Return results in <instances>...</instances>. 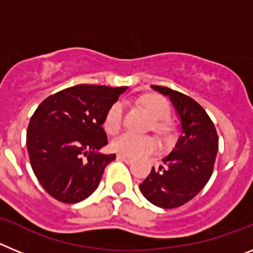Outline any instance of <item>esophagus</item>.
<instances>
[{"instance_id": "1", "label": "esophagus", "mask_w": 253, "mask_h": 253, "mask_svg": "<svg viewBox=\"0 0 253 253\" xmlns=\"http://www.w3.org/2000/svg\"><path fill=\"white\" fill-rule=\"evenodd\" d=\"M116 158H118L119 161H123V162H125V163H130L131 162L130 158L126 157V156H124V154H118V156H116Z\"/></svg>"}]
</instances>
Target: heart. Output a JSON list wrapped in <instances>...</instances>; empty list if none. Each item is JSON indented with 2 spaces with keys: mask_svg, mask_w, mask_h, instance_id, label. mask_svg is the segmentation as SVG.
<instances>
[{
  "mask_svg": "<svg viewBox=\"0 0 253 253\" xmlns=\"http://www.w3.org/2000/svg\"><path fill=\"white\" fill-rule=\"evenodd\" d=\"M143 106L146 107V110L151 115L152 119L154 120L153 129L158 133H167L169 125L166 120L169 118V105L166 100L157 95H148L144 96L142 99ZM123 113H124V106L122 102H115L110 106L105 115L104 128L109 134H115L122 126ZM111 147L115 152L125 154L128 157H142L144 154L156 152L158 148L157 142L152 137L148 135H138L133 133H123L119 137L111 142Z\"/></svg>",
  "mask_w": 253,
  "mask_h": 253,
  "instance_id": "heart-1",
  "label": "heart"
}]
</instances>
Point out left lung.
Listing matches in <instances>:
<instances>
[{
    "label": "left lung",
    "mask_w": 253,
    "mask_h": 253,
    "mask_svg": "<svg viewBox=\"0 0 253 253\" xmlns=\"http://www.w3.org/2000/svg\"><path fill=\"white\" fill-rule=\"evenodd\" d=\"M169 96L180 120L181 135L163 166L152 169L139 185L144 198L156 207L173 209L195 198L213 173L218 134L207 111L195 100L169 87L151 86Z\"/></svg>",
    "instance_id": "8db88e82"
}]
</instances>
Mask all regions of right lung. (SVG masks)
Masks as SVG:
<instances>
[{
	"mask_svg": "<svg viewBox=\"0 0 253 253\" xmlns=\"http://www.w3.org/2000/svg\"><path fill=\"white\" fill-rule=\"evenodd\" d=\"M126 87L77 84L49 96L31 116L26 147L31 169L46 193L76 204L97 189L115 154L107 144L105 115Z\"/></svg>",
	"mask_w": 253,
	"mask_h": 253,
	"instance_id": "add662e5",
	"label": "right lung"
}]
</instances>
